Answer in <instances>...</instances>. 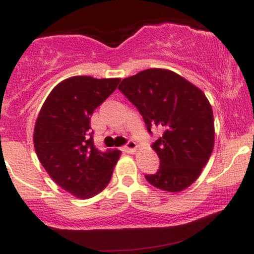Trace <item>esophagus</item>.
Here are the masks:
<instances>
[{
	"label": "esophagus",
	"mask_w": 254,
	"mask_h": 254,
	"mask_svg": "<svg viewBox=\"0 0 254 254\" xmlns=\"http://www.w3.org/2000/svg\"><path fill=\"white\" fill-rule=\"evenodd\" d=\"M124 150L127 151V153H130V154L136 153V150H137V144H136V142H133V141H129V142H127V144L124 147Z\"/></svg>",
	"instance_id": "esophagus-1"
}]
</instances>
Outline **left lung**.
Segmentation results:
<instances>
[{
  "label": "left lung",
  "mask_w": 254,
  "mask_h": 254,
  "mask_svg": "<svg viewBox=\"0 0 254 254\" xmlns=\"http://www.w3.org/2000/svg\"><path fill=\"white\" fill-rule=\"evenodd\" d=\"M118 88L138 109L149 132L151 127L162 130L153 144L159 171L145 176L147 182L167 192L188 189L214 149V115L208 98L185 77L161 68L124 78Z\"/></svg>",
  "instance_id": "1"
}]
</instances>
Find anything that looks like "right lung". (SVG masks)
<instances>
[{
  "label": "right lung",
  "instance_id": "add662e5",
  "mask_svg": "<svg viewBox=\"0 0 254 254\" xmlns=\"http://www.w3.org/2000/svg\"><path fill=\"white\" fill-rule=\"evenodd\" d=\"M121 78L71 76L44 101L34 125L33 144L40 164L58 186L88 199L109 185L121 150L99 151L90 117L115 92Z\"/></svg>",
  "mask_w": 254,
  "mask_h": 254
}]
</instances>
